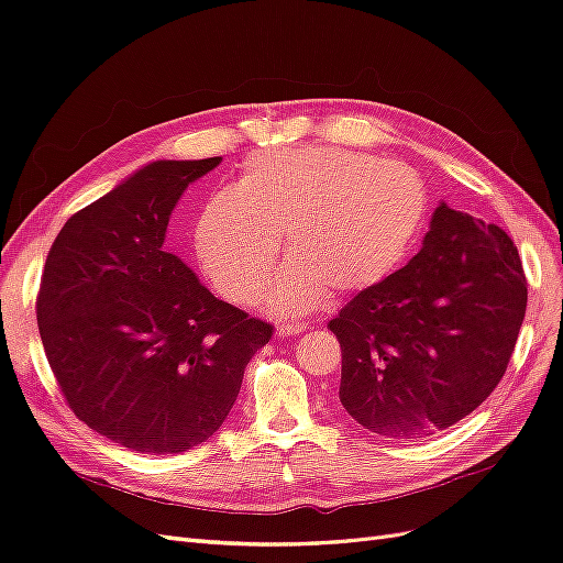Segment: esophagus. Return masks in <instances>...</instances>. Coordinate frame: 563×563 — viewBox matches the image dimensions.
<instances>
[{"instance_id": "1", "label": "esophagus", "mask_w": 563, "mask_h": 563, "mask_svg": "<svg viewBox=\"0 0 563 563\" xmlns=\"http://www.w3.org/2000/svg\"><path fill=\"white\" fill-rule=\"evenodd\" d=\"M302 331H305L302 323H277V335L279 338H294Z\"/></svg>"}]
</instances>
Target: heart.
<instances>
[{"label":"heart","mask_w":563,"mask_h":563,"mask_svg":"<svg viewBox=\"0 0 563 563\" xmlns=\"http://www.w3.org/2000/svg\"><path fill=\"white\" fill-rule=\"evenodd\" d=\"M430 218L422 178L397 162L314 145L253 155L230 190L209 197L192 225L197 261L225 298L251 302L279 258L291 261L263 305L296 317L387 279Z\"/></svg>","instance_id":"1"}]
</instances>
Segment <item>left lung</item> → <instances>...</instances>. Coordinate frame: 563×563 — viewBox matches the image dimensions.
<instances>
[{
  "label": "left lung",
  "instance_id": "left-lung-1",
  "mask_svg": "<svg viewBox=\"0 0 563 563\" xmlns=\"http://www.w3.org/2000/svg\"><path fill=\"white\" fill-rule=\"evenodd\" d=\"M526 298L515 242L441 201L408 265L329 321L343 350L340 404L383 437L451 428L505 376Z\"/></svg>",
  "mask_w": 563,
  "mask_h": 563
}]
</instances>
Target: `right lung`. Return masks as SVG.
Segmentation results:
<instances>
[{
    "mask_svg": "<svg viewBox=\"0 0 563 563\" xmlns=\"http://www.w3.org/2000/svg\"><path fill=\"white\" fill-rule=\"evenodd\" d=\"M220 162H150L67 220L46 255L37 323L51 371L73 413L131 451L207 441L272 338L164 251L187 185Z\"/></svg>",
    "mask_w": 563,
    "mask_h": 563,
    "instance_id": "right-lung-1",
    "label": "right lung"
}]
</instances>
